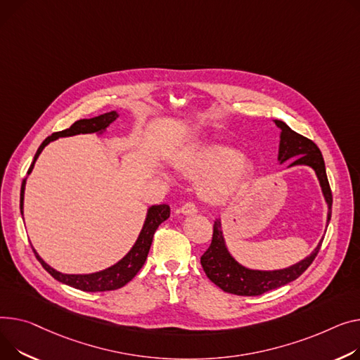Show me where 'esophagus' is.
I'll return each mask as SVG.
<instances>
[{
    "mask_svg": "<svg viewBox=\"0 0 360 360\" xmlns=\"http://www.w3.org/2000/svg\"><path fill=\"white\" fill-rule=\"evenodd\" d=\"M197 207L193 204V202H186V204H184L182 207H181V212L184 214V215H194V214H197Z\"/></svg>",
    "mask_w": 360,
    "mask_h": 360,
    "instance_id": "esophagus-1",
    "label": "esophagus"
}]
</instances>
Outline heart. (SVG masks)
<instances>
[{"label": "heart", "mask_w": 360, "mask_h": 360, "mask_svg": "<svg viewBox=\"0 0 360 360\" xmlns=\"http://www.w3.org/2000/svg\"><path fill=\"white\" fill-rule=\"evenodd\" d=\"M174 166L188 178H201L200 197L211 205L224 204L240 194L253 171V162L246 153L215 143L178 156Z\"/></svg>", "instance_id": "obj_1"}]
</instances>
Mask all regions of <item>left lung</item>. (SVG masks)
<instances>
[{
  "instance_id": "left-lung-1",
  "label": "left lung",
  "mask_w": 360,
  "mask_h": 360,
  "mask_svg": "<svg viewBox=\"0 0 360 360\" xmlns=\"http://www.w3.org/2000/svg\"><path fill=\"white\" fill-rule=\"evenodd\" d=\"M276 127L281 130L279 134V149H278V162L279 165L286 160H291L288 167L297 165L309 166L316 172V176L320 182L321 193L324 201L327 204V226L331 219V189L328 185L326 165L323 155L314 141L298 134L291 127L286 126L281 120H274ZM323 238L307 257L297 262L295 265H291L283 269L275 271H259L250 269L238 263L226 246V240L221 229V219L214 221L212 240L207 252L201 256V265L207 276L221 288L224 292L236 294V295H246L255 297L262 295L271 290L279 288L282 285L295 281L301 274L307 271V268L316 259Z\"/></svg>"
}]
</instances>
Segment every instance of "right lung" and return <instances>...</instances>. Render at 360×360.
I'll return each mask as SVG.
<instances>
[{"label":"right lung","instance_id":"1","mask_svg":"<svg viewBox=\"0 0 360 360\" xmlns=\"http://www.w3.org/2000/svg\"><path fill=\"white\" fill-rule=\"evenodd\" d=\"M118 112L117 111H110V112H104L101 115H97L94 118H84V120H78L74 124H72L69 129L62 130V131H56L52 136H49L47 139H44V141L40 145V148L37 149L33 163L29 167V175L32 174L34 163L37 160V158L40 156L41 150L49 145L51 141L59 139V137H69V136H77V134H91V133H101L104 130H107L115 120L118 118ZM26 182L27 178L22 179L21 184V191H20V211L21 215L24 212V191H26ZM171 215V208L169 205L166 204H160V205H152L148 208L146 212V219L145 223H143V227L139 233L137 240L134 242V245L131 246V249L127 252V255H124L122 259H120L117 263H114L112 266L94 272V274H62L56 269H53L52 266L47 265V263L39 256V253L33 249L36 257L39 259V262L41 263V266L49 272L56 281L66 283L69 286H74L77 290H82L86 292H103V291H112V290H118L124 286L127 282H130L136 274L141 269V266L145 265V262L148 259L150 246H152V240H153V234L156 231V229L165 221L169 219Z\"/></svg>","mask_w":360,"mask_h":360}]
</instances>
